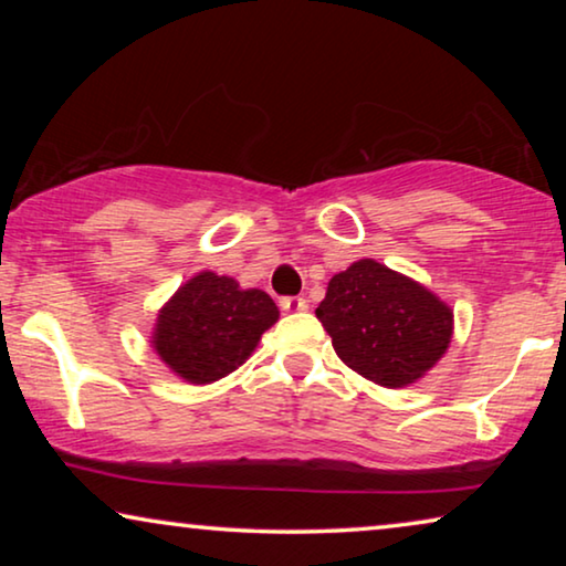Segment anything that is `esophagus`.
Segmentation results:
<instances>
[{
  "label": "esophagus",
  "mask_w": 566,
  "mask_h": 566,
  "mask_svg": "<svg viewBox=\"0 0 566 566\" xmlns=\"http://www.w3.org/2000/svg\"><path fill=\"white\" fill-rule=\"evenodd\" d=\"M281 308H283V312L298 314V312H306L308 301L304 296H289V298H281Z\"/></svg>",
  "instance_id": "esophagus-1"
}]
</instances>
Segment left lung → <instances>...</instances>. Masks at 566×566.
Segmentation results:
<instances>
[{"label":"left lung","mask_w":566,"mask_h":566,"mask_svg":"<svg viewBox=\"0 0 566 566\" xmlns=\"http://www.w3.org/2000/svg\"><path fill=\"white\" fill-rule=\"evenodd\" d=\"M316 319L337 358L386 389L420 381L453 337V308L443 298L370 258L332 275Z\"/></svg>","instance_id":"8db88e82"}]
</instances>
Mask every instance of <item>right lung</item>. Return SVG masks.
I'll return each instance as SVG.
<instances>
[{
  "label": "right lung",
  "mask_w": 566,
  "mask_h": 566,
  "mask_svg": "<svg viewBox=\"0 0 566 566\" xmlns=\"http://www.w3.org/2000/svg\"><path fill=\"white\" fill-rule=\"evenodd\" d=\"M277 316L265 291L203 270L159 308L149 343L177 378L206 386L242 366Z\"/></svg>",
  "instance_id": "1"
}]
</instances>
